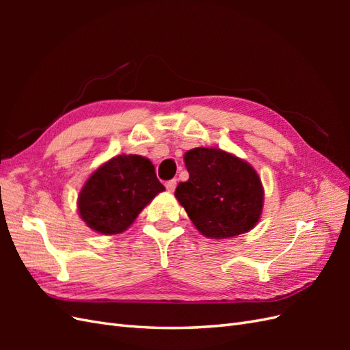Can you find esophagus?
Returning <instances> with one entry per match:
<instances>
[{"label":"esophagus","mask_w":350,"mask_h":350,"mask_svg":"<svg viewBox=\"0 0 350 350\" xmlns=\"http://www.w3.org/2000/svg\"><path fill=\"white\" fill-rule=\"evenodd\" d=\"M165 187L167 188V191L174 193V191H175V188H176V179H171V181H166Z\"/></svg>","instance_id":"obj_1"}]
</instances>
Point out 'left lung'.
<instances>
[{
	"label": "left lung",
	"mask_w": 350,
	"mask_h": 350,
	"mask_svg": "<svg viewBox=\"0 0 350 350\" xmlns=\"http://www.w3.org/2000/svg\"><path fill=\"white\" fill-rule=\"evenodd\" d=\"M184 161L189 178L178 184L175 197L201 235L228 239L258 224L264 189L248 162L208 147L188 150Z\"/></svg>",
	"instance_id": "obj_1"
}]
</instances>
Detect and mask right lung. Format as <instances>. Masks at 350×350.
Masks as SVG:
<instances>
[{"instance_id":"add662e5","label":"right lung","mask_w":350,"mask_h":350,"mask_svg":"<svg viewBox=\"0 0 350 350\" xmlns=\"http://www.w3.org/2000/svg\"><path fill=\"white\" fill-rule=\"evenodd\" d=\"M163 189L149 159L118 154L84 183L79 194V215L94 232L121 234Z\"/></svg>"}]
</instances>
